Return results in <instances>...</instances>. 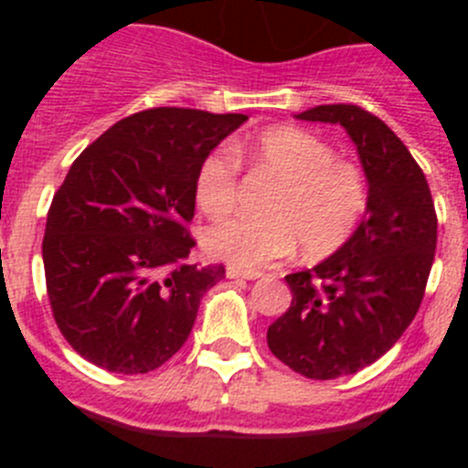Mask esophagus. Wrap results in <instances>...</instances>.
Listing matches in <instances>:
<instances>
[{
  "mask_svg": "<svg viewBox=\"0 0 468 468\" xmlns=\"http://www.w3.org/2000/svg\"><path fill=\"white\" fill-rule=\"evenodd\" d=\"M260 271H246V270H239V267H227V279H260Z\"/></svg>",
  "mask_w": 468,
  "mask_h": 468,
  "instance_id": "obj_1",
  "label": "esophagus"
}]
</instances>
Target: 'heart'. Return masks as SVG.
I'll return each mask as SVG.
<instances>
[{"instance_id":"1","label":"heart","mask_w":468,"mask_h":468,"mask_svg":"<svg viewBox=\"0 0 468 468\" xmlns=\"http://www.w3.org/2000/svg\"><path fill=\"white\" fill-rule=\"evenodd\" d=\"M237 152L250 166L279 180L267 206L270 218H231L206 231L213 258L239 270H262L291 255L302 243L304 255H325L346 241L367 204L361 168L335 159L328 143L295 126L267 128ZM229 147L213 150L197 171L194 197L208 218H225L237 204L239 164Z\"/></svg>"}]
</instances>
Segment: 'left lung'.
<instances>
[{
    "label": "left lung",
    "mask_w": 468,
    "mask_h": 468,
    "mask_svg": "<svg viewBox=\"0 0 468 468\" xmlns=\"http://www.w3.org/2000/svg\"><path fill=\"white\" fill-rule=\"evenodd\" d=\"M295 119L340 123L367 180L356 231L324 262L285 276L291 307L267 330L281 363L309 379H335L384 356L412 324L438 220L427 177L382 119L356 105H318Z\"/></svg>",
    "instance_id": "8db88e82"
}]
</instances>
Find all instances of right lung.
Listing matches in <instances>:
<instances>
[{
	"instance_id": "add662e5",
	"label": "right lung",
	"mask_w": 468,
	"mask_h": 468,
	"mask_svg": "<svg viewBox=\"0 0 468 468\" xmlns=\"http://www.w3.org/2000/svg\"><path fill=\"white\" fill-rule=\"evenodd\" d=\"M246 114L154 107L90 143L48 208L41 258L53 318L110 373L156 370L187 342L222 264L189 262L201 161Z\"/></svg>"
}]
</instances>
